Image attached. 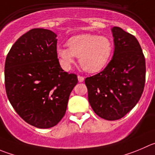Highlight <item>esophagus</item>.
<instances>
[{
	"label": "esophagus",
	"mask_w": 155,
	"mask_h": 155,
	"mask_svg": "<svg viewBox=\"0 0 155 155\" xmlns=\"http://www.w3.org/2000/svg\"><path fill=\"white\" fill-rule=\"evenodd\" d=\"M78 78L79 82H83L84 80V78L82 76H81V75H78Z\"/></svg>",
	"instance_id": "1"
}]
</instances>
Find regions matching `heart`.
<instances>
[{
  "instance_id": "heart-1",
  "label": "heart",
  "mask_w": 155,
  "mask_h": 155,
  "mask_svg": "<svg viewBox=\"0 0 155 155\" xmlns=\"http://www.w3.org/2000/svg\"><path fill=\"white\" fill-rule=\"evenodd\" d=\"M67 45L68 48H57L61 65L65 70L70 68L77 57L85 71L97 72L106 65L112 51L111 42L107 37L91 34L73 36Z\"/></svg>"
}]
</instances>
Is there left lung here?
<instances>
[{
	"label": "left lung",
	"mask_w": 155,
	"mask_h": 155,
	"mask_svg": "<svg viewBox=\"0 0 155 155\" xmlns=\"http://www.w3.org/2000/svg\"><path fill=\"white\" fill-rule=\"evenodd\" d=\"M114 54L100 73L85 79L94 113L107 120L126 116L137 104L145 83V59L139 42L120 27L112 29Z\"/></svg>",
	"instance_id": "1"
}]
</instances>
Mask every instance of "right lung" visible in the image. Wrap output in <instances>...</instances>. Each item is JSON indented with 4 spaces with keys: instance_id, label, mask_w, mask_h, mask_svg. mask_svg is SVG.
Here are the masks:
<instances>
[{
    "instance_id": "1",
    "label": "right lung",
    "mask_w": 155,
    "mask_h": 155,
    "mask_svg": "<svg viewBox=\"0 0 155 155\" xmlns=\"http://www.w3.org/2000/svg\"><path fill=\"white\" fill-rule=\"evenodd\" d=\"M56 36L48 29H30L11 47L4 66L9 101L25 122L39 129L61 121L78 81L75 74L61 68Z\"/></svg>"
}]
</instances>
